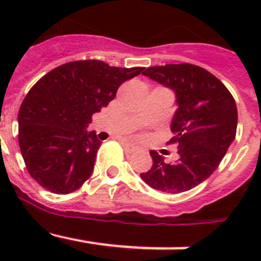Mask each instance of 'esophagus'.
<instances>
[{"mask_svg":"<svg viewBox=\"0 0 261 261\" xmlns=\"http://www.w3.org/2000/svg\"><path fill=\"white\" fill-rule=\"evenodd\" d=\"M121 145H123V149H124V151H125V153L132 154V153H136V151H137V147H136L135 145L128 144V142H123Z\"/></svg>","mask_w":261,"mask_h":261,"instance_id":"obj_1","label":"esophagus"}]
</instances>
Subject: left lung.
<instances>
[{"label": "left lung", "instance_id": "8db88e82", "mask_svg": "<svg viewBox=\"0 0 261 261\" xmlns=\"http://www.w3.org/2000/svg\"><path fill=\"white\" fill-rule=\"evenodd\" d=\"M171 89L176 111L171 121L179 158L166 162L151 150L153 166L140 174L142 180L166 193H181L206 180L232 144L238 125L237 105L218 78L192 64L151 66L142 73Z\"/></svg>", "mask_w": 261, "mask_h": 261}]
</instances>
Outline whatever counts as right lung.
I'll list each match as a JSON object with an SVG mask.
<instances>
[{"mask_svg": "<svg viewBox=\"0 0 261 261\" xmlns=\"http://www.w3.org/2000/svg\"><path fill=\"white\" fill-rule=\"evenodd\" d=\"M142 70L81 60L57 66L31 87L18 114V141L30 175L43 188L66 195L91 176L102 144L87 130L91 116Z\"/></svg>", "mask_w": 261, "mask_h": 261, "instance_id": "right-lung-1", "label": "right lung"}]
</instances>
